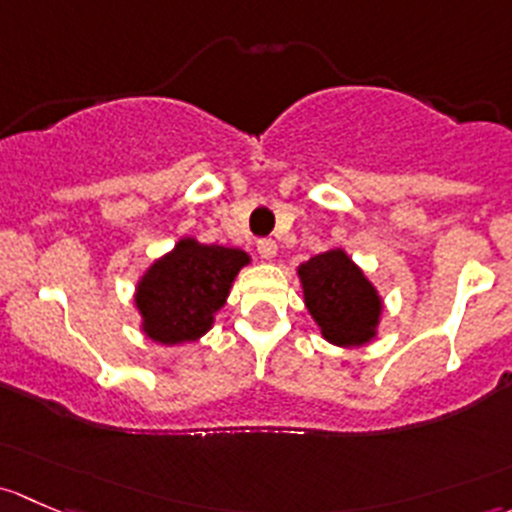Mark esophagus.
<instances>
[{"instance_id": "obj_1", "label": "esophagus", "mask_w": 512, "mask_h": 512, "mask_svg": "<svg viewBox=\"0 0 512 512\" xmlns=\"http://www.w3.org/2000/svg\"><path fill=\"white\" fill-rule=\"evenodd\" d=\"M256 249H258V256L266 258V261H271V258L276 256L278 246H276V241H273V239H258Z\"/></svg>"}]
</instances>
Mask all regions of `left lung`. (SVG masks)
<instances>
[{
	"mask_svg": "<svg viewBox=\"0 0 512 512\" xmlns=\"http://www.w3.org/2000/svg\"><path fill=\"white\" fill-rule=\"evenodd\" d=\"M298 278L305 308L325 340L337 347H360L377 335L382 298L345 251L330 249L300 263Z\"/></svg>",
	"mask_w": 512,
	"mask_h": 512,
	"instance_id": "obj_1",
	"label": "left lung"
}]
</instances>
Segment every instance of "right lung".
<instances>
[{"instance_id":"add662e5","label":"right lung","mask_w":512,"mask_h":512,"mask_svg":"<svg viewBox=\"0 0 512 512\" xmlns=\"http://www.w3.org/2000/svg\"><path fill=\"white\" fill-rule=\"evenodd\" d=\"M249 261L241 249L179 239L170 254L142 273L135 288L142 333L160 345L199 340L214 325L231 283Z\"/></svg>"}]
</instances>
